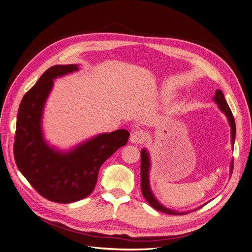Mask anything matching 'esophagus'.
<instances>
[{
    "label": "esophagus",
    "mask_w": 252,
    "mask_h": 252,
    "mask_svg": "<svg viewBox=\"0 0 252 252\" xmlns=\"http://www.w3.org/2000/svg\"><path fill=\"white\" fill-rule=\"evenodd\" d=\"M145 140V133L141 130H134L131 132L130 141L132 143H142Z\"/></svg>",
    "instance_id": "obj_1"
}]
</instances>
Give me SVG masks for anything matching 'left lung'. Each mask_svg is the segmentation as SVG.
<instances>
[{"instance_id":"1","label":"left lung","mask_w":252,"mask_h":252,"mask_svg":"<svg viewBox=\"0 0 252 252\" xmlns=\"http://www.w3.org/2000/svg\"><path fill=\"white\" fill-rule=\"evenodd\" d=\"M214 100L216 101V103L219 105L220 110L223 112L227 118H228V121L229 124L231 126V137H232V144L234 145L235 142V134H236V125H235V119H234V116L228 106V103L225 99L224 94L221 93L220 90L216 91V94L214 95ZM141 167H140V173H141V191H142V195L145 198V200L149 202L153 208L158 212L161 213H165V214H169V215H185L188 213H179V212H175L172 210H169L167 208H165L164 205H161L154 196L153 192L151 190L150 187V167H151V160H150V155L147 153V151L145 149L141 150ZM231 174L233 172V160L231 162ZM200 209V208H198ZM195 209L194 211L198 210Z\"/></svg>"}]
</instances>
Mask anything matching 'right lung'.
<instances>
[{
  "label": "right lung",
  "instance_id": "1",
  "mask_svg": "<svg viewBox=\"0 0 252 252\" xmlns=\"http://www.w3.org/2000/svg\"><path fill=\"white\" fill-rule=\"evenodd\" d=\"M77 65H56L44 72L23 96L17 116L14 158L22 175L48 200L71 203L94 191L100 166L126 145L130 133L119 129L59 152L43 139L41 116L54 79L77 71Z\"/></svg>",
  "mask_w": 252,
  "mask_h": 252
}]
</instances>
